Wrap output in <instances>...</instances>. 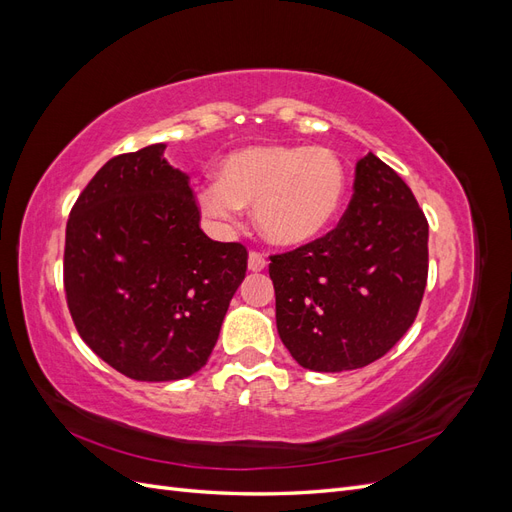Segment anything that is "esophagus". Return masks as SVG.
<instances>
[{
  "label": "esophagus",
  "mask_w": 512,
  "mask_h": 512,
  "mask_svg": "<svg viewBox=\"0 0 512 512\" xmlns=\"http://www.w3.org/2000/svg\"><path fill=\"white\" fill-rule=\"evenodd\" d=\"M265 267H267L265 254L252 250V252H250V258H247V269H250V271H262Z\"/></svg>",
  "instance_id": "34e87169"
}]
</instances>
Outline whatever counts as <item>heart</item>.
Masks as SVG:
<instances>
[{
	"label": "heart",
	"mask_w": 512,
	"mask_h": 512,
	"mask_svg": "<svg viewBox=\"0 0 512 512\" xmlns=\"http://www.w3.org/2000/svg\"><path fill=\"white\" fill-rule=\"evenodd\" d=\"M348 188L344 160L327 147L256 145L220 164V181L198 192L209 218L230 224L254 207L262 237L277 245L316 239L342 209Z\"/></svg>",
	"instance_id": "obj_1"
}]
</instances>
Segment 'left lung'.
Instances as JSON below:
<instances>
[{"instance_id": "8db88e82", "label": "left lung", "mask_w": 512, "mask_h": 512, "mask_svg": "<svg viewBox=\"0 0 512 512\" xmlns=\"http://www.w3.org/2000/svg\"><path fill=\"white\" fill-rule=\"evenodd\" d=\"M352 190L327 235L269 256L277 333L314 371L378 361L412 327L427 286L429 224L406 181L367 153Z\"/></svg>"}]
</instances>
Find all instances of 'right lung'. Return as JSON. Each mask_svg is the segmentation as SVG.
I'll list each match as a JSON object with an SVG mask.
<instances>
[{"label": "right lung", "instance_id": "obj_1", "mask_svg": "<svg viewBox=\"0 0 512 512\" xmlns=\"http://www.w3.org/2000/svg\"><path fill=\"white\" fill-rule=\"evenodd\" d=\"M149 145L108 160L66 226L64 290L83 342L143 382L192 376L247 271L243 243L200 230L190 177Z\"/></svg>", "mask_w": 512, "mask_h": 512}]
</instances>
